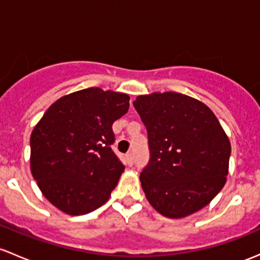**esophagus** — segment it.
I'll return each instance as SVG.
<instances>
[{
  "label": "esophagus",
  "mask_w": 260,
  "mask_h": 260,
  "mask_svg": "<svg viewBox=\"0 0 260 260\" xmlns=\"http://www.w3.org/2000/svg\"><path fill=\"white\" fill-rule=\"evenodd\" d=\"M125 163H127L128 166H132L133 163H135V158H133L132 152H128L127 154H125Z\"/></svg>",
  "instance_id": "1"
}]
</instances>
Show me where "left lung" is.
<instances>
[{
  "instance_id": "8db88e82",
  "label": "left lung",
  "mask_w": 260,
  "mask_h": 260,
  "mask_svg": "<svg viewBox=\"0 0 260 260\" xmlns=\"http://www.w3.org/2000/svg\"><path fill=\"white\" fill-rule=\"evenodd\" d=\"M133 106L148 136L149 162L139 179L153 208L183 218L206 207L225 184L231 157L214 113L174 92L139 95Z\"/></svg>"
}]
</instances>
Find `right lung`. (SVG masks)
Here are the masks:
<instances>
[{
  "mask_svg": "<svg viewBox=\"0 0 260 260\" xmlns=\"http://www.w3.org/2000/svg\"><path fill=\"white\" fill-rule=\"evenodd\" d=\"M129 108L124 93L87 88L59 98L32 131L31 171L43 196L82 215L108 201L124 166L111 148L112 124Z\"/></svg>",
  "mask_w": 260,
  "mask_h": 260,
  "instance_id": "add662e5",
  "label": "right lung"
}]
</instances>
